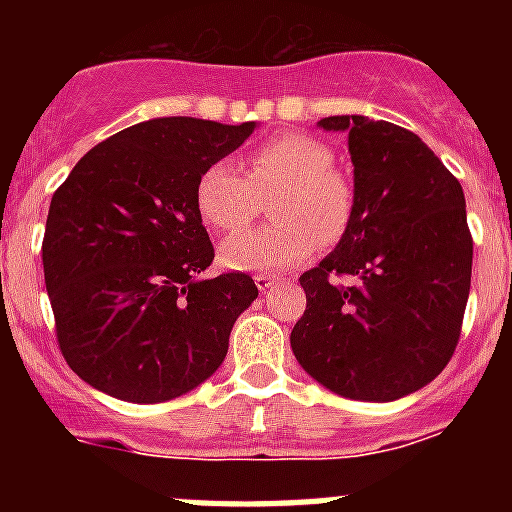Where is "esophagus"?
I'll return each mask as SVG.
<instances>
[{"mask_svg":"<svg viewBox=\"0 0 512 512\" xmlns=\"http://www.w3.org/2000/svg\"><path fill=\"white\" fill-rule=\"evenodd\" d=\"M253 282H256V287H259L261 292H266V289L274 287V284H277L279 279L271 277V274H256V277H253Z\"/></svg>","mask_w":512,"mask_h":512,"instance_id":"obj_1","label":"esophagus"}]
</instances>
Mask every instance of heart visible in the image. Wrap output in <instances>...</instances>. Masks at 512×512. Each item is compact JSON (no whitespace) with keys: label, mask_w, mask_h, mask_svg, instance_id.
I'll list each match as a JSON object with an SVG mask.
<instances>
[{"label":"heart","mask_w":512,"mask_h":512,"mask_svg":"<svg viewBox=\"0 0 512 512\" xmlns=\"http://www.w3.org/2000/svg\"><path fill=\"white\" fill-rule=\"evenodd\" d=\"M271 215L279 225L230 235L220 261L238 271L287 269L307 261L318 243L338 241L354 215V187L333 166V148L305 133L264 140L246 158V176L228 161L207 166L194 187L202 223L220 233L251 225L259 194L277 192Z\"/></svg>","instance_id":"obj_1"}]
</instances>
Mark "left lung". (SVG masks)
Instances as JSON below:
<instances>
[{
  "mask_svg": "<svg viewBox=\"0 0 512 512\" xmlns=\"http://www.w3.org/2000/svg\"><path fill=\"white\" fill-rule=\"evenodd\" d=\"M320 128L348 133L354 215L336 251L300 277L307 307L289 341L336 395L390 402L433 382L459 343L472 284L464 192L395 122L336 115Z\"/></svg>",
  "mask_w": 512,
  "mask_h": 512,
  "instance_id": "obj_1",
  "label": "left lung"
}]
</instances>
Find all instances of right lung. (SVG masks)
<instances>
[{"label":"right lung","mask_w":512,"mask_h":512,"mask_svg":"<svg viewBox=\"0 0 512 512\" xmlns=\"http://www.w3.org/2000/svg\"><path fill=\"white\" fill-rule=\"evenodd\" d=\"M256 122L158 117L84 153L56 189L43 235L45 289L66 364L94 390L166 402L223 364L235 318L259 297L215 259L194 187Z\"/></svg>","instance_id":"obj_1"}]
</instances>
